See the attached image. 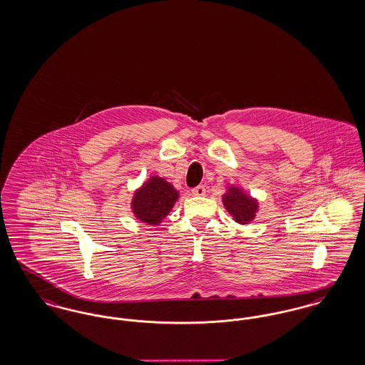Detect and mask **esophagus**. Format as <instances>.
I'll return each instance as SVG.
<instances>
[{"label":"esophagus","instance_id":"1","mask_svg":"<svg viewBox=\"0 0 365 365\" xmlns=\"http://www.w3.org/2000/svg\"><path fill=\"white\" fill-rule=\"evenodd\" d=\"M192 195H193V196H203V195H206L205 185H199V187L193 188V190H192Z\"/></svg>","mask_w":365,"mask_h":365}]
</instances>
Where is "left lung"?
Masks as SVG:
<instances>
[{
  "label": "left lung",
  "instance_id": "left-lung-1",
  "mask_svg": "<svg viewBox=\"0 0 365 365\" xmlns=\"http://www.w3.org/2000/svg\"><path fill=\"white\" fill-rule=\"evenodd\" d=\"M224 207L233 217L237 224H250L258 211V200L247 192L236 185H228L222 195Z\"/></svg>",
  "mask_w": 365,
  "mask_h": 365
}]
</instances>
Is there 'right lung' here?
<instances>
[{
  "label": "right lung",
  "mask_w": 365,
  "mask_h": 365,
  "mask_svg": "<svg viewBox=\"0 0 365 365\" xmlns=\"http://www.w3.org/2000/svg\"><path fill=\"white\" fill-rule=\"evenodd\" d=\"M180 193L170 182L159 175H151L132 199V211L135 218L147 225L158 227L173 209Z\"/></svg>",
  "instance_id": "obj_1"
}]
</instances>
